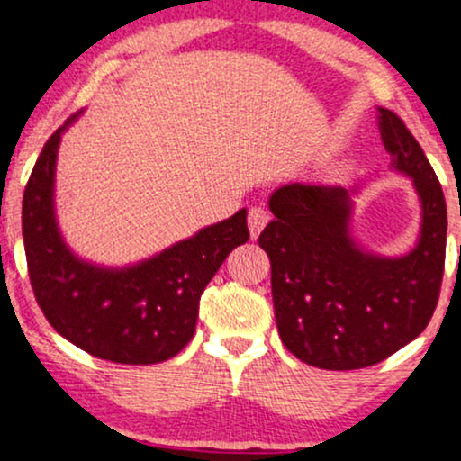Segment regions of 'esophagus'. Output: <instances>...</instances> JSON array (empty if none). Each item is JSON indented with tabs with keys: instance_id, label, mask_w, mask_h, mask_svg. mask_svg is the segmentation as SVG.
Instances as JSON below:
<instances>
[{
	"instance_id": "34e87169",
	"label": "esophagus",
	"mask_w": 461,
	"mask_h": 461,
	"mask_svg": "<svg viewBox=\"0 0 461 461\" xmlns=\"http://www.w3.org/2000/svg\"><path fill=\"white\" fill-rule=\"evenodd\" d=\"M268 212L264 208H260V205H256V208L249 210V231H251V238L256 240L258 236H260V231L267 227L268 223Z\"/></svg>"
}]
</instances>
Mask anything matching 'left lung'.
<instances>
[{
  "instance_id": "left-lung-1",
  "label": "left lung",
  "mask_w": 461,
  "mask_h": 461,
  "mask_svg": "<svg viewBox=\"0 0 461 461\" xmlns=\"http://www.w3.org/2000/svg\"><path fill=\"white\" fill-rule=\"evenodd\" d=\"M393 168L420 199L416 247L377 256L351 236L359 186L285 184L268 199L275 219L260 247L271 260V290L284 347L310 366L356 370L384 362L420 336L438 305L447 253V203L436 173L403 121L379 108Z\"/></svg>"
}]
</instances>
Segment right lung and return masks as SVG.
Here are the masks:
<instances>
[{
    "label": "right lung",
    "mask_w": 461,
    "mask_h": 461,
    "mask_svg": "<svg viewBox=\"0 0 461 461\" xmlns=\"http://www.w3.org/2000/svg\"><path fill=\"white\" fill-rule=\"evenodd\" d=\"M77 114L45 142L23 193V245L34 297L68 342L116 364L177 356L197 327L199 299L225 258L249 240L247 210L139 264L99 267L68 249L54 208L58 147Z\"/></svg>",
    "instance_id": "add662e5"
}]
</instances>
